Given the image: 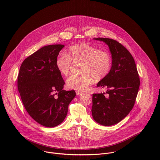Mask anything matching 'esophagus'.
<instances>
[{
	"label": "esophagus",
	"mask_w": 160,
	"mask_h": 160,
	"mask_svg": "<svg viewBox=\"0 0 160 160\" xmlns=\"http://www.w3.org/2000/svg\"><path fill=\"white\" fill-rule=\"evenodd\" d=\"M76 93L77 95H82L84 93L82 92L79 91L76 92Z\"/></svg>",
	"instance_id": "1"
}]
</instances>
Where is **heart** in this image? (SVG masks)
I'll return each instance as SVG.
<instances>
[{"label": "heart", "mask_w": 160, "mask_h": 160, "mask_svg": "<svg viewBox=\"0 0 160 160\" xmlns=\"http://www.w3.org/2000/svg\"><path fill=\"white\" fill-rule=\"evenodd\" d=\"M81 62V73L71 76L67 81L70 89L84 91L91 85L95 79L97 81L105 78L110 72L112 60L110 54L106 51L89 44L83 43L69 47L67 53H60L55 60V66L63 76L68 75L71 65Z\"/></svg>", "instance_id": "heart-1"}]
</instances>
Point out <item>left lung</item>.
<instances>
[{"mask_svg":"<svg viewBox=\"0 0 160 160\" xmlns=\"http://www.w3.org/2000/svg\"><path fill=\"white\" fill-rule=\"evenodd\" d=\"M109 47L112 64L109 74L97 86L107 89L92 95V113L98 124L112 126L123 119L132 109L140 86L136 65L132 55L116 41L98 38Z\"/></svg>","mask_w":160,"mask_h":160,"instance_id":"8db88e82","label":"left lung"}]
</instances>
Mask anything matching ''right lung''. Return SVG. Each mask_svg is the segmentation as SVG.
Wrapping results in <instances>:
<instances>
[{"label":"right lung","mask_w":160,"mask_h":160,"mask_svg":"<svg viewBox=\"0 0 160 160\" xmlns=\"http://www.w3.org/2000/svg\"><path fill=\"white\" fill-rule=\"evenodd\" d=\"M64 47L56 44L41 48L23 61L18 76V89L26 110L47 128L63 121L69 104L76 96L74 90H63L65 81L55 66Z\"/></svg>","instance_id":"1"}]
</instances>
